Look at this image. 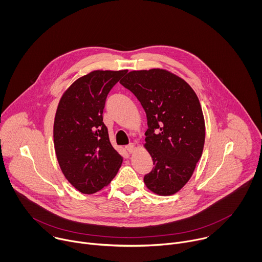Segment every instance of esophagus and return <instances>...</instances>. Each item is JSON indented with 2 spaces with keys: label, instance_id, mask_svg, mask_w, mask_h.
<instances>
[{
  "label": "esophagus",
  "instance_id": "esophagus-1",
  "mask_svg": "<svg viewBox=\"0 0 262 262\" xmlns=\"http://www.w3.org/2000/svg\"><path fill=\"white\" fill-rule=\"evenodd\" d=\"M125 149L129 152V154H133L135 151V145L134 144H129V145H126L125 146Z\"/></svg>",
  "mask_w": 262,
  "mask_h": 262
}]
</instances>
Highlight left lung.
Instances as JSON below:
<instances>
[{
  "mask_svg": "<svg viewBox=\"0 0 262 262\" xmlns=\"http://www.w3.org/2000/svg\"><path fill=\"white\" fill-rule=\"evenodd\" d=\"M120 84L135 94L147 117L144 147L155 166L144 183L157 195H174L190 180L203 152L199 98L183 79L162 68L129 71Z\"/></svg>",
  "mask_w": 262,
  "mask_h": 262,
  "instance_id": "1",
  "label": "left lung"
}]
</instances>
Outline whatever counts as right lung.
I'll use <instances>...</instances> for the list:
<instances>
[{
	"instance_id": "right-lung-1",
	"label": "right lung",
	"mask_w": 262,
	"mask_h": 262,
	"mask_svg": "<svg viewBox=\"0 0 262 262\" xmlns=\"http://www.w3.org/2000/svg\"><path fill=\"white\" fill-rule=\"evenodd\" d=\"M127 72L93 70L62 94L54 121L56 157L65 178L83 194L108 185L122 164L112 146L102 113L110 90Z\"/></svg>"
}]
</instances>
